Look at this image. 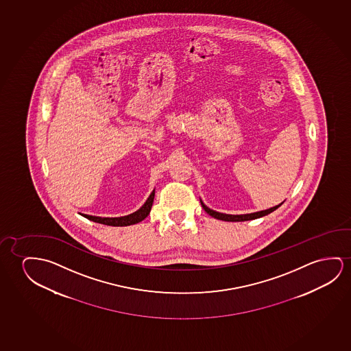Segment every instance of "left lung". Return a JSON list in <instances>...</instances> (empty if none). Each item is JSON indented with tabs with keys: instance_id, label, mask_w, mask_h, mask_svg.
<instances>
[{
	"instance_id": "8db88e82",
	"label": "left lung",
	"mask_w": 351,
	"mask_h": 351,
	"mask_svg": "<svg viewBox=\"0 0 351 351\" xmlns=\"http://www.w3.org/2000/svg\"><path fill=\"white\" fill-rule=\"evenodd\" d=\"M200 203H202V206H203L204 210H205L210 216H213L214 219H221V221H227V222H244V221H250V219H259V217H263L265 215L273 213V211H275L276 208L282 205V203H281L280 205L274 206V208H268V210H263V211H258V213H254V214L226 215L221 214V213H217V211H214V210L208 208L203 202H200Z\"/></svg>"
}]
</instances>
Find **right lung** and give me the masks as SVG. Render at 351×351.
Masks as SVG:
<instances>
[{"instance_id":"add662e5","label":"right lung","mask_w":351,"mask_h":351,"mask_svg":"<svg viewBox=\"0 0 351 351\" xmlns=\"http://www.w3.org/2000/svg\"><path fill=\"white\" fill-rule=\"evenodd\" d=\"M153 199H154V189L152 193L148 197L146 203L143 204L141 208L135 211L134 214L128 215L124 217H114V219H108V217H95V216H89V215H82L83 217L90 219L93 222L97 223L106 224V226H113V227H123V226H130V224L138 223L143 219L147 217L151 208H152Z\"/></svg>"}]
</instances>
